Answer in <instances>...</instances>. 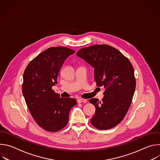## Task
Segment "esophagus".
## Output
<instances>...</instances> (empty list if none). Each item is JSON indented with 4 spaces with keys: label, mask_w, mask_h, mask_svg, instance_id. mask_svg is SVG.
I'll return each instance as SVG.
<instances>
[{
    "label": "esophagus",
    "mask_w": 160,
    "mask_h": 160,
    "mask_svg": "<svg viewBox=\"0 0 160 160\" xmlns=\"http://www.w3.org/2000/svg\"><path fill=\"white\" fill-rule=\"evenodd\" d=\"M77 102L78 103H82V102H83V103H86L87 102V100L86 99H78L77 100Z\"/></svg>",
    "instance_id": "1"
}]
</instances>
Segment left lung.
<instances>
[{"label":"left lung","instance_id":"1","mask_svg":"<svg viewBox=\"0 0 160 160\" xmlns=\"http://www.w3.org/2000/svg\"><path fill=\"white\" fill-rule=\"evenodd\" d=\"M77 55L94 68L97 85L105 88L102 102L96 98L89 100L96 108L91 123L99 130L115 127L124 118L135 92L131 62L118 50L106 44L82 48Z\"/></svg>","mask_w":160,"mask_h":160}]
</instances>
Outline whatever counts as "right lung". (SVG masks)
Here are the masks:
<instances>
[{
    "label": "right lung",
    "mask_w": 160,
    "mask_h": 160,
    "mask_svg": "<svg viewBox=\"0 0 160 160\" xmlns=\"http://www.w3.org/2000/svg\"><path fill=\"white\" fill-rule=\"evenodd\" d=\"M75 52L64 47L50 48L32 60L24 72L22 94L34 120L45 130L62 129L77 104L73 98H60L52 88L64 61Z\"/></svg>",
    "instance_id": "add662e5"
}]
</instances>
